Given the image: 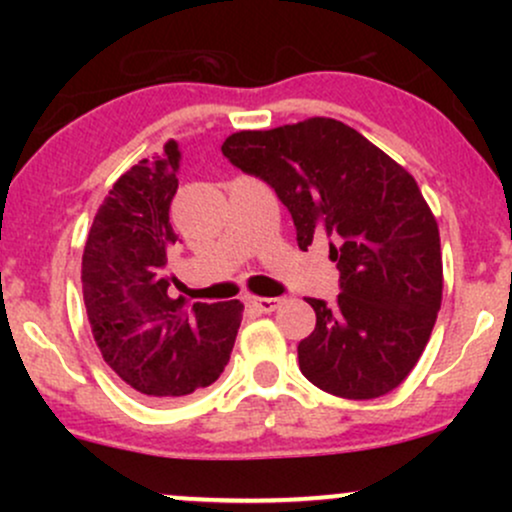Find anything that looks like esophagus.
<instances>
[{
	"label": "esophagus",
	"mask_w": 512,
	"mask_h": 512,
	"mask_svg": "<svg viewBox=\"0 0 512 512\" xmlns=\"http://www.w3.org/2000/svg\"><path fill=\"white\" fill-rule=\"evenodd\" d=\"M252 308H257L260 313H272V310L279 308V298H264V296H250L248 298Z\"/></svg>",
	"instance_id": "esophagus-1"
}]
</instances>
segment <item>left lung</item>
<instances>
[{
    "label": "left lung",
    "mask_w": 512,
    "mask_h": 512,
    "mask_svg": "<svg viewBox=\"0 0 512 512\" xmlns=\"http://www.w3.org/2000/svg\"><path fill=\"white\" fill-rule=\"evenodd\" d=\"M221 151L274 187L298 248L330 238L342 293L337 303L308 298L317 322L298 344L301 373L344 399H375L402 385L443 301L438 223L416 180L332 117L245 129Z\"/></svg>",
    "instance_id": "8db88e82"
}]
</instances>
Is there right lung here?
<instances>
[{
    "mask_svg": "<svg viewBox=\"0 0 512 512\" xmlns=\"http://www.w3.org/2000/svg\"><path fill=\"white\" fill-rule=\"evenodd\" d=\"M178 142L120 175L91 223L81 260L93 339L139 395L166 402L209 387L226 368L243 303L170 298L168 252L178 243L170 202L178 192Z\"/></svg>",
    "mask_w": 512,
    "mask_h": 512,
    "instance_id": "obj_1",
    "label": "right lung"
}]
</instances>
